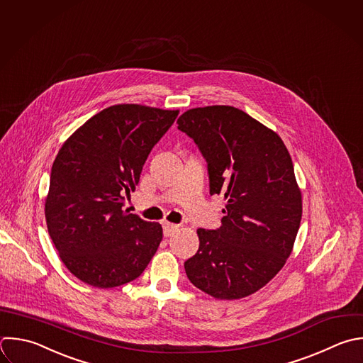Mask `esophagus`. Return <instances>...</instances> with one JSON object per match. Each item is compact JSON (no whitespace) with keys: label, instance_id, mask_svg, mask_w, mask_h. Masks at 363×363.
<instances>
[{"label":"esophagus","instance_id":"esophagus-1","mask_svg":"<svg viewBox=\"0 0 363 363\" xmlns=\"http://www.w3.org/2000/svg\"><path fill=\"white\" fill-rule=\"evenodd\" d=\"M177 230H179V225L172 224V223H163V235H164V237L173 235Z\"/></svg>","mask_w":363,"mask_h":363}]
</instances>
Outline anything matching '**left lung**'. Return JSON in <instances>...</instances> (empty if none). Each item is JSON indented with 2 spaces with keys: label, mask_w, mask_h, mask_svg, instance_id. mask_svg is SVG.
<instances>
[{
  "label": "left lung",
  "mask_w": 363,
  "mask_h": 363,
  "mask_svg": "<svg viewBox=\"0 0 363 363\" xmlns=\"http://www.w3.org/2000/svg\"><path fill=\"white\" fill-rule=\"evenodd\" d=\"M177 125L207 162L210 194L227 199L221 227L197 230L187 278L214 298H244L278 274L294 247L302 199L291 156L275 132L233 106L190 109Z\"/></svg>",
  "instance_id": "left-lung-1"
}]
</instances>
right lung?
<instances>
[{"instance_id": "add662e5", "label": "right lung", "mask_w": 363, "mask_h": 363, "mask_svg": "<svg viewBox=\"0 0 363 363\" xmlns=\"http://www.w3.org/2000/svg\"><path fill=\"white\" fill-rule=\"evenodd\" d=\"M177 115L115 105L92 116L58 152L45 201L47 225L62 262L82 282L96 288L128 284L157 251L162 225L123 206Z\"/></svg>"}]
</instances>
